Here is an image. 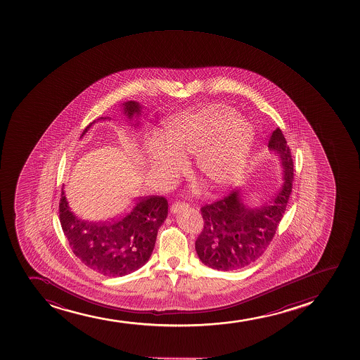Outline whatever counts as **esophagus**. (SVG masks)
Returning a JSON list of instances; mask_svg holds the SVG:
<instances>
[{"label":"esophagus","mask_w":360,"mask_h":360,"mask_svg":"<svg viewBox=\"0 0 360 360\" xmlns=\"http://www.w3.org/2000/svg\"><path fill=\"white\" fill-rule=\"evenodd\" d=\"M188 208V203L186 202H174L171 205L170 210L172 214H177L181 210Z\"/></svg>","instance_id":"34e87169"}]
</instances>
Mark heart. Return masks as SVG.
Listing matches in <instances>:
<instances>
[{
  "instance_id": "b5f03b06",
  "label": "heart",
  "mask_w": 360,
  "mask_h": 360,
  "mask_svg": "<svg viewBox=\"0 0 360 360\" xmlns=\"http://www.w3.org/2000/svg\"><path fill=\"white\" fill-rule=\"evenodd\" d=\"M146 152L150 176L170 186L195 154V172L214 193H225L242 178L255 142L249 122L229 106L210 105L169 118Z\"/></svg>"
}]
</instances>
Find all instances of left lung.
<instances>
[{
  "label": "left lung",
  "mask_w": 360,
  "mask_h": 360,
  "mask_svg": "<svg viewBox=\"0 0 360 360\" xmlns=\"http://www.w3.org/2000/svg\"><path fill=\"white\" fill-rule=\"evenodd\" d=\"M268 148L279 157L283 184L259 207L245 202L240 190L201 208L203 230L195 249L203 264L218 271H237L256 262L271 244L292 193L293 162L283 131L271 134Z\"/></svg>",
  "instance_id": "obj_1"
}]
</instances>
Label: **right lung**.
I'll use <instances>...</instances> for the list:
<instances>
[{
	"mask_svg": "<svg viewBox=\"0 0 360 360\" xmlns=\"http://www.w3.org/2000/svg\"><path fill=\"white\" fill-rule=\"evenodd\" d=\"M123 113L131 127H139L142 106L138 101L123 104ZM98 118L86 127L81 138ZM80 138V139H81ZM62 186L60 221L74 255L92 271L105 276H124L140 269L153 252L158 230L167 217V201L162 196L139 198L122 218L109 222L87 221L75 215Z\"/></svg>",
	"mask_w": 360,
	"mask_h": 360,
	"instance_id": "obj_1",
	"label": "right lung"
}]
</instances>
